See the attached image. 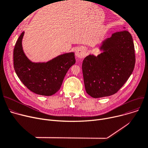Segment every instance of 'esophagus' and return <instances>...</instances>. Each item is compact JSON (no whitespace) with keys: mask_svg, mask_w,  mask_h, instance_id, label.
Masks as SVG:
<instances>
[{"mask_svg":"<svg viewBox=\"0 0 148 148\" xmlns=\"http://www.w3.org/2000/svg\"><path fill=\"white\" fill-rule=\"evenodd\" d=\"M75 56L79 58H83L86 56V52L84 49L79 48L75 50Z\"/></svg>","mask_w":148,"mask_h":148,"instance_id":"obj_1","label":"esophagus"}]
</instances>
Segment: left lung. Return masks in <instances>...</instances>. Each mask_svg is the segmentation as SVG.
Listing matches in <instances>:
<instances>
[{
  "mask_svg": "<svg viewBox=\"0 0 148 148\" xmlns=\"http://www.w3.org/2000/svg\"><path fill=\"white\" fill-rule=\"evenodd\" d=\"M101 49L102 53L89 55L82 64L85 89L94 98L116 94L133 73L136 62L133 38L126 30L113 34Z\"/></svg>",
  "mask_w": 148,
  "mask_h": 148,
  "instance_id": "left-lung-1",
  "label": "left lung"
}]
</instances>
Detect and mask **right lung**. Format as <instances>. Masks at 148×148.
I'll return each instance as SVG.
<instances>
[{
	"mask_svg": "<svg viewBox=\"0 0 148 148\" xmlns=\"http://www.w3.org/2000/svg\"><path fill=\"white\" fill-rule=\"evenodd\" d=\"M24 32L14 49V68L28 89L38 95L51 96L60 89L69 68L75 63L74 53L62 54L46 63H33L23 52L21 41Z\"/></svg>",
	"mask_w": 148,
	"mask_h": 148,
	"instance_id": "add662e5",
	"label": "right lung"
}]
</instances>
